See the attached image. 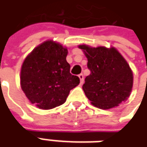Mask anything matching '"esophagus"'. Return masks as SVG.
<instances>
[{"label":"esophagus","instance_id":"esophagus-1","mask_svg":"<svg viewBox=\"0 0 147 147\" xmlns=\"http://www.w3.org/2000/svg\"><path fill=\"white\" fill-rule=\"evenodd\" d=\"M78 77L79 78H80V83H81V84H83V83H84V75H83L82 74H79Z\"/></svg>","mask_w":147,"mask_h":147}]
</instances>
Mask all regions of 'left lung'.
<instances>
[{
  "mask_svg": "<svg viewBox=\"0 0 147 147\" xmlns=\"http://www.w3.org/2000/svg\"><path fill=\"white\" fill-rule=\"evenodd\" d=\"M88 59L90 74L82 88L91 104L101 109L118 106L131 94L133 74L130 66L114 47H90L80 45Z\"/></svg>",
  "mask_w": 147,
  "mask_h": 147,
  "instance_id": "obj_1",
  "label": "left lung"
}]
</instances>
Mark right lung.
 Masks as SVG:
<instances>
[{
	"mask_svg": "<svg viewBox=\"0 0 147 147\" xmlns=\"http://www.w3.org/2000/svg\"><path fill=\"white\" fill-rule=\"evenodd\" d=\"M68 51L59 42L46 41L29 54L22 65L20 85L32 104L51 109L64 104L69 91L80 83L66 62Z\"/></svg>",
	"mask_w": 147,
	"mask_h": 147,
	"instance_id": "1",
	"label": "right lung"
}]
</instances>
